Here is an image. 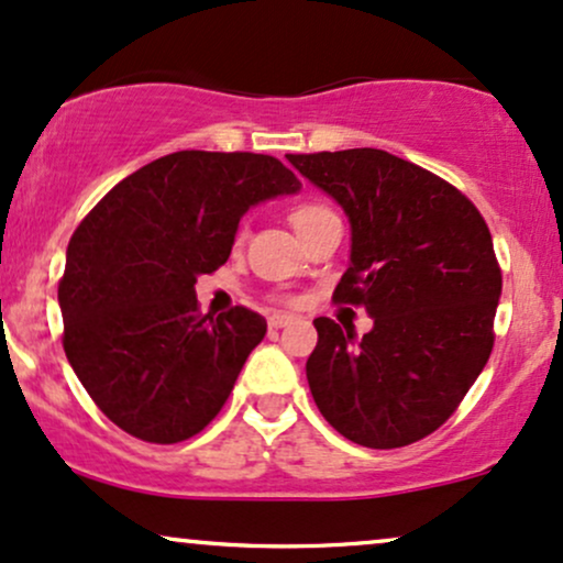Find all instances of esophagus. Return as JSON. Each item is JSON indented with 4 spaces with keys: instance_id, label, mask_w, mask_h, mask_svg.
<instances>
[{
    "instance_id": "1",
    "label": "esophagus",
    "mask_w": 563,
    "mask_h": 563,
    "mask_svg": "<svg viewBox=\"0 0 563 563\" xmlns=\"http://www.w3.org/2000/svg\"><path fill=\"white\" fill-rule=\"evenodd\" d=\"M292 321H295V316L279 313V310L268 316V327H271V329H284V327H289V323H292Z\"/></svg>"
}]
</instances>
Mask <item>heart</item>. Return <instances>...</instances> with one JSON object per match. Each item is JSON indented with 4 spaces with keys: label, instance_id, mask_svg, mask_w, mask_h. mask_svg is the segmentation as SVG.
I'll list each match as a JSON object with an SVG mask.
<instances>
[{
    "label": "heart",
    "instance_id": "heart-1",
    "mask_svg": "<svg viewBox=\"0 0 563 563\" xmlns=\"http://www.w3.org/2000/svg\"><path fill=\"white\" fill-rule=\"evenodd\" d=\"M327 213H332V210L323 208V205H319V202H302V205H297L289 218H292V227L300 231V229H306L308 223H313L316 218H321Z\"/></svg>",
    "mask_w": 563,
    "mask_h": 563
}]
</instances>
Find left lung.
<instances>
[{
    "instance_id": "obj_1",
    "label": "left lung",
    "mask_w": 563,
    "mask_h": 563,
    "mask_svg": "<svg viewBox=\"0 0 563 563\" xmlns=\"http://www.w3.org/2000/svg\"><path fill=\"white\" fill-rule=\"evenodd\" d=\"M345 210L350 266L336 302L363 306L355 340L316 319L306 376L323 419L363 448H402L445 424L493 353L500 268L479 210L385 150L287 155Z\"/></svg>"
}]
</instances>
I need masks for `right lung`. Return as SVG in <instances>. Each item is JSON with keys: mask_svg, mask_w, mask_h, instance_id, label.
<instances>
[{"mask_svg": "<svg viewBox=\"0 0 563 563\" xmlns=\"http://www.w3.org/2000/svg\"><path fill=\"white\" fill-rule=\"evenodd\" d=\"M300 187L271 155L181 150L125 176L73 231L63 347L112 424L170 445L216 419L266 319L200 316L197 276L229 261L250 208Z\"/></svg>", "mask_w": 563, "mask_h": 563, "instance_id": "obj_1", "label": "right lung"}]
</instances>
